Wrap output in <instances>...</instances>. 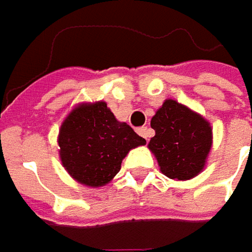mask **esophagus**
<instances>
[{
  "instance_id": "obj_1",
  "label": "esophagus",
  "mask_w": 252,
  "mask_h": 252,
  "mask_svg": "<svg viewBox=\"0 0 252 252\" xmlns=\"http://www.w3.org/2000/svg\"><path fill=\"white\" fill-rule=\"evenodd\" d=\"M137 133L140 134L141 137H144L146 140H149L151 137V133H153V131H151V129H149L147 126H141V127L137 129Z\"/></svg>"
}]
</instances>
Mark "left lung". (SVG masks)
<instances>
[{"label": "left lung", "mask_w": 252, "mask_h": 252, "mask_svg": "<svg viewBox=\"0 0 252 252\" xmlns=\"http://www.w3.org/2000/svg\"><path fill=\"white\" fill-rule=\"evenodd\" d=\"M156 136L149 143L161 172L171 179H190L205 167L212 147L210 125L177 101L167 99L151 119Z\"/></svg>", "instance_id": "1"}]
</instances>
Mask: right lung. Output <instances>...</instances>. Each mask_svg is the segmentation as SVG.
I'll use <instances>...</instances> for the list:
<instances>
[{
  "instance_id": "add662e5",
  "label": "right lung",
  "mask_w": 252,
  "mask_h": 252,
  "mask_svg": "<svg viewBox=\"0 0 252 252\" xmlns=\"http://www.w3.org/2000/svg\"><path fill=\"white\" fill-rule=\"evenodd\" d=\"M141 144L146 140L127 123L116 121L105 102L75 108L59 134L64 168L88 187L108 184L119 172L126 154Z\"/></svg>"
}]
</instances>
